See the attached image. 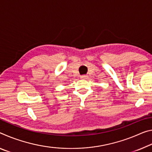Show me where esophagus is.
I'll return each instance as SVG.
<instances>
[{
    "label": "esophagus",
    "mask_w": 152,
    "mask_h": 152,
    "mask_svg": "<svg viewBox=\"0 0 152 152\" xmlns=\"http://www.w3.org/2000/svg\"><path fill=\"white\" fill-rule=\"evenodd\" d=\"M87 76L86 75H83V76H80V78H82V79H86V78H87Z\"/></svg>",
    "instance_id": "1"
}]
</instances>
